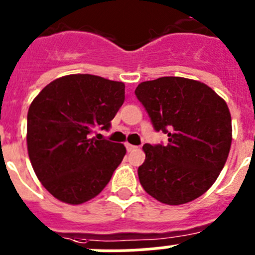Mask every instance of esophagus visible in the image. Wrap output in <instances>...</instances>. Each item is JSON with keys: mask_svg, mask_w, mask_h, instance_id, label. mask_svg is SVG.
I'll return each instance as SVG.
<instances>
[{"mask_svg": "<svg viewBox=\"0 0 255 255\" xmlns=\"http://www.w3.org/2000/svg\"><path fill=\"white\" fill-rule=\"evenodd\" d=\"M125 147H126V150H128V152H131V150H134L135 148H136L135 145H132V144H129V143H126Z\"/></svg>", "mask_w": 255, "mask_h": 255, "instance_id": "34e87169", "label": "esophagus"}]
</instances>
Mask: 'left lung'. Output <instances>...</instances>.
<instances>
[{"label":"left lung","instance_id":"left-lung-1","mask_svg":"<svg viewBox=\"0 0 255 255\" xmlns=\"http://www.w3.org/2000/svg\"><path fill=\"white\" fill-rule=\"evenodd\" d=\"M135 96L155 131L168 136L166 145H143L141 186L170 206L197 199L213 185L229 155L233 128L226 102L208 85L179 76L140 83Z\"/></svg>","mask_w":255,"mask_h":255}]
</instances>
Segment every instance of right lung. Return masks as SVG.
<instances>
[{
    "label": "right lung",
    "instance_id": "right-lung-1",
    "mask_svg": "<svg viewBox=\"0 0 255 255\" xmlns=\"http://www.w3.org/2000/svg\"><path fill=\"white\" fill-rule=\"evenodd\" d=\"M125 101V84L89 74L58 78L42 89L28 111L31 166L55 198L82 204L97 197L121 163L126 148L91 138L108 130Z\"/></svg>",
    "mask_w": 255,
    "mask_h": 255
}]
</instances>
